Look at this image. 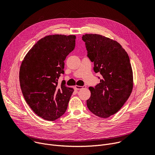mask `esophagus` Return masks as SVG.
I'll list each match as a JSON object with an SVG mask.
<instances>
[{"label":"esophagus","mask_w":155,"mask_h":155,"mask_svg":"<svg viewBox=\"0 0 155 155\" xmlns=\"http://www.w3.org/2000/svg\"><path fill=\"white\" fill-rule=\"evenodd\" d=\"M75 88H76V89H77V90H81L82 88H86V86H78V85H76V86H75Z\"/></svg>","instance_id":"34e87169"}]
</instances>
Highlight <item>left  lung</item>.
<instances>
[{
	"label": "left lung",
	"mask_w": 155,
	"mask_h": 155,
	"mask_svg": "<svg viewBox=\"0 0 155 155\" xmlns=\"http://www.w3.org/2000/svg\"><path fill=\"white\" fill-rule=\"evenodd\" d=\"M87 56L95 73L102 77L87 105L94 115L106 118L118 112L128 99L133 87V71L127 51L117 41L98 34H85Z\"/></svg>",
	"instance_id": "left-lung-1"
}]
</instances>
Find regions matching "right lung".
<instances>
[{"instance_id":"1","label":"right lung","mask_w":155,"mask_h":155,"mask_svg":"<svg viewBox=\"0 0 155 155\" xmlns=\"http://www.w3.org/2000/svg\"><path fill=\"white\" fill-rule=\"evenodd\" d=\"M75 35H51L39 40L25 56L19 80L22 94L35 114L48 121L63 115L74 89L62 81L64 60L75 46Z\"/></svg>"}]
</instances>
